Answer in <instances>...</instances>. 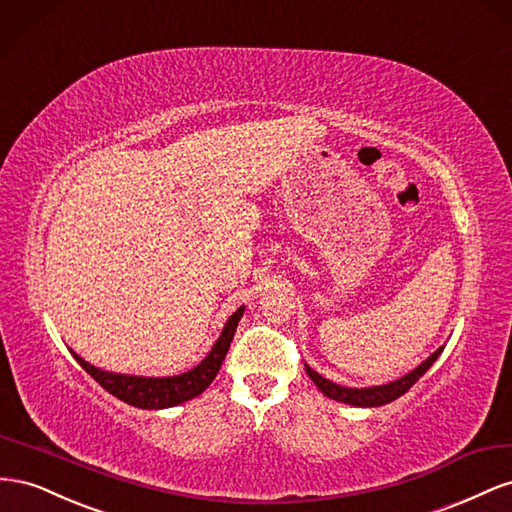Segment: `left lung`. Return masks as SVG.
Returning a JSON list of instances; mask_svg holds the SVG:
<instances>
[{
	"instance_id": "obj_1",
	"label": "left lung",
	"mask_w": 512,
	"mask_h": 512,
	"mask_svg": "<svg viewBox=\"0 0 512 512\" xmlns=\"http://www.w3.org/2000/svg\"><path fill=\"white\" fill-rule=\"evenodd\" d=\"M442 352H444V347L437 349V352H433L425 362L420 364V367H416L412 373H407L405 377L397 379V382H390V384H384V386H373V388H343L339 384H332L330 379L321 377L311 367H306V373H309V377L313 379L315 386L321 392H324L328 399L341 401V403H347V405H356V407H377V405H386L394 399H399L401 394L410 390L418 382V379L431 369V364L437 360V356H440Z\"/></svg>"
}]
</instances>
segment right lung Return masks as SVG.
Wrapping results in <instances>:
<instances>
[{
	"instance_id": "obj_1",
	"label": "right lung",
	"mask_w": 512,
	"mask_h": 512,
	"mask_svg": "<svg viewBox=\"0 0 512 512\" xmlns=\"http://www.w3.org/2000/svg\"><path fill=\"white\" fill-rule=\"evenodd\" d=\"M242 313L244 309L240 306V309L229 317L223 334L218 337L216 345L212 347V352L206 356V360H201V364H197L193 371L175 375V377H133V375L107 373L92 367L90 362H85L75 352H72V356H75V360L81 364V367L90 373L109 394H113V397H118L128 405L141 407V410H163V407H173L197 397V394H201L212 384V379L216 377L218 369H221V364L227 356V349L231 345L233 334H236Z\"/></svg>"
}]
</instances>
